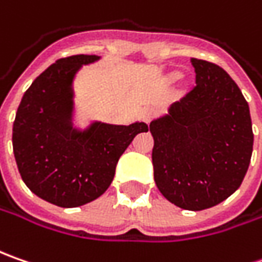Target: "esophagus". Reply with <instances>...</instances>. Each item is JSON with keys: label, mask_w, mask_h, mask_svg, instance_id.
I'll list each match as a JSON object with an SVG mask.
<instances>
[{"label": "esophagus", "mask_w": 262, "mask_h": 262, "mask_svg": "<svg viewBox=\"0 0 262 262\" xmlns=\"http://www.w3.org/2000/svg\"><path fill=\"white\" fill-rule=\"evenodd\" d=\"M153 116H155V109H151V107H146V109H143V112H141V119L144 121V122H150L151 119H153Z\"/></svg>", "instance_id": "34e87169"}]
</instances>
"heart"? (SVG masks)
<instances>
[{
    "instance_id": "heart-1",
    "label": "heart",
    "mask_w": 262,
    "mask_h": 262,
    "mask_svg": "<svg viewBox=\"0 0 262 262\" xmlns=\"http://www.w3.org/2000/svg\"><path fill=\"white\" fill-rule=\"evenodd\" d=\"M178 77H179V74H178V73H172V74H170V77H169V78H170V80H176Z\"/></svg>"
}]
</instances>
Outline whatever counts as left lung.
<instances>
[{"instance_id":"left-lung-1","label":"left lung","mask_w":262,"mask_h":262,"mask_svg":"<svg viewBox=\"0 0 262 262\" xmlns=\"http://www.w3.org/2000/svg\"><path fill=\"white\" fill-rule=\"evenodd\" d=\"M196 86L150 122L155 182L172 204L200 211L241 186L252 156L249 106L222 67L191 58Z\"/></svg>"}]
</instances>
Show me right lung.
I'll use <instances>...</instances> for the list:
<instances>
[{
	"label": "right lung",
	"mask_w": 262,
	"mask_h": 262,
	"mask_svg": "<svg viewBox=\"0 0 262 262\" xmlns=\"http://www.w3.org/2000/svg\"><path fill=\"white\" fill-rule=\"evenodd\" d=\"M100 56L73 55L48 67L26 90L13 124V150L27 188L42 200L71 208L102 195L116 163L138 133L148 125L93 122L73 126V80L81 66Z\"/></svg>",
	"instance_id": "add662e5"
}]
</instances>
